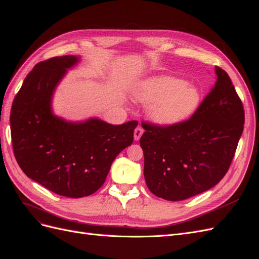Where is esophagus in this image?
I'll return each instance as SVG.
<instances>
[{"instance_id": "1", "label": "esophagus", "mask_w": 259, "mask_h": 259, "mask_svg": "<svg viewBox=\"0 0 259 259\" xmlns=\"http://www.w3.org/2000/svg\"><path fill=\"white\" fill-rule=\"evenodd\" d=\"M142 135H143V129L141 127H137L136 130H135V134H134L136 141H139L140 138L142 137Z\"/></svg>"}]
</instances>
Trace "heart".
Here are the masks:
<instances>
[{"mask_svg": "<svg viewBox=\"0 0 259 259\" xmlns=\"http://www.w3.org/2000/svg\"><path fill=\"white\" fill-rule=\"evenodd\" d=\"M134 97L141 104L151 105L149 116L153 122L166 127L186 121L201 101L195 85L168 76L143 80L136 88Z\"/></svg>", "mask_w": 259, "mask_h": 259, "instance_id": "1", "label": "heart"}]
</instances>
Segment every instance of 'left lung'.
<instances>
[{
  "mask_svg": "<svg viewBox=\"0 0 259 259\" xmlns=\"http://www.w3.org/2000/svg\"><path fill=\"white\" fill-rule=\"evenodd\" d=\"M215 72V87L189 120L168 127L144 123L140 145L154 195L174 202L195 196L215 187L230 167L244 109L228 73L217 66Z\"/></svg>",
  "mask_w": 259,
  "mask_h": 259,
  "instance_id": "obj_1",
  "label": "left lung"
}]
</instances>
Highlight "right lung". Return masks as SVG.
<instances>
[{
  "label": "right lung",
  "mask_w": 259,
  "mask_h": 259,
  "mask_svg": "<svg viewBox=\"0 0 259 259\" xmlns=\"http://www.w3.org/2000/svg\"><path fill=\"white\" fill-rule=\"evenodd\" d=\"M80 57L66 55L36 64L15 97L11 112L15 157L28 178L72 198L93 194L112 162L134 142L137 120L110 124L99 118L68 121L53 113L58 83Z\"/></svg>",
  "instance_id": "1"
}]
</instances>
